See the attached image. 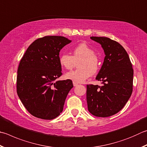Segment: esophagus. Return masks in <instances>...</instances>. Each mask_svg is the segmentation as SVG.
Here are the masks:
<instances>
[{"instance_id":"obj_1","label":"esophagus","mask_w":147,"mask_h":147,"mask_svg":"<svg viewBox=\"0 0 147 147\" xmlns=\"http://www.w3.org/2000/svg\"><path fill=\"white\" fill-rule=\"evenodd\" d=\"M73 85H74V87H75V86H77V85H78V83H76V82H73Z\"/></svg>"}]
</instances>
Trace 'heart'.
<instances>
[{
    "instance_id": "b5f03b06",
    "label": "heart",
    "mask_w": 147,
    "mask_h": 147,
    "mask_svg": "<svg viewBox=\"0 0 147 147\" xmlns=\"http://www.w3.org/2000/svg\"><path fill=\"white\" fill-rule=\"evenodd\" d=\"M77 63L78 69L65 74L67 79L82 83L92 74L96 73L100 69L99 59L94 51L85 44H80L72 50V56L63 53L59 58L61 66L67 70L73 69Z\"/></svg>"
}]
</instances>
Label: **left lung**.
I'll list each match as a JSON object with an SVG mask.
<instances>
[{"label":"left lung","mask_w":147,"mask_h":147,"mask_svg":"<svg viewBox=\"0 0 147 147\" xmlns=\"http://www.w3.org/2000/svg\"><path fill=\"white\" fill-rule=\"evenodd\" d=\"M101 45L105 57L96 79L102 85H87L88 110L97 117H109L118 113L132 92V63L125 49L107 37L91 36Z\"/></svg>","instance_id":"obj_1"}]
</instances>
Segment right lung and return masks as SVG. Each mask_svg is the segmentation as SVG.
<instances>
[{
	"mask_svg": "<svg viewBox=\"0 0 147 147\" xmlns=\"http://www.w3.org/2000/svg\"><path fill=\"white\" fill-rule=\"evenodd\" d=\"M71 40L64 36H46L26 50L17 71V92L31 115L43 119L57 118L73 87L71 80L56 81L62 75L59 53Z\"/></svg>",
	"mask_w": 147,
	"mask_h": 147,
	"instance_id": "1",
	"label": "right lung"
}]
</instances>
